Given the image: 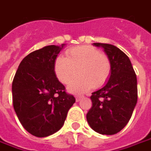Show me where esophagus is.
<instances>
[{
  "instance_id": "1",
  "label": "esophagus",
  "mask_w": 151,
  "mask_h": 151,
  "mask_svg": "<svg viewBox=\"0 0 151 151\" xmlns=\"http://www.w3.org/2000/svg\"><path fill=\"white\" fill-rule=\"evenodd\" d=\"M76 101H78L79 100H80V98L81 97V95H76Z\"/></svg>"
}]
</instances>
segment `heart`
<instances>
[{
  "mask_svg": "<svg viewBox=\"0 0 151 151\" xmlns=\"http://www.w3.org/2000/svg\"><path fill=\"white\" fill-rule=\"evenodd\" d=\"M54 70L58 80L68 85L78 75L81 76L69 86L74 92H82L105 84L111 75L112 66L108 57L92 46H79L66 51V57L58 56Z\"/></svg>",
  "mask_w": 151,
  "mask_h": 151,
  "instance_id": "obj_1",
  "label": "heart"
}]
</instances>
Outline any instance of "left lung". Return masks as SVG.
Masks as SVG:
<instances>
[{"mask_svg":"<svg viewBox=\"0 0 151 151\" xmlns=\"http://www.w3.org/2000/svg\"><path fill=\"white\" fill-rule=\"evenodd\" d=\"M104 49L111 62V76L101 89L91 93V107L86 120L94 131L112 135L119 133L129 123L137 103L136 74L130 60L116 46L94 43Z\"/></svg>","mask_w":151,"mask_h":151,"instance_id":"1","label":"left lung"}]
</instances>
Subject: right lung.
<instances>
[{
	"label": "right lung",
	"mask_w": 151,
	"mask_h": 151,
	"mask_svg": "<svg viewBox=\"0 0 151 151\" xmlns=\"http://www.w3.org/2000/svg\"><path fill=\"white\" fill-rule=\"evenodd\" d=\"M64 45H49L30 53L22 60L13 78L15 112L23 128L36 137H47L60 130L76 101L54 70L55 59Z\"/></svg>",
	"instance_id": "add662e5"
}]
</instances>
